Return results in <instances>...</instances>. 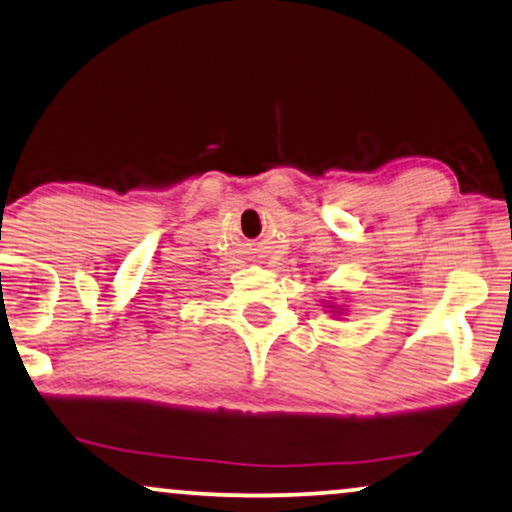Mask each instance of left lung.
<instances>
[{
  "mask_svg": "<svg viewBox=\"0 0 512 512\" xmlns=\"http://www.w3.org/2000/svg\"><path fill=\"white\" fill-rule=\"evenodd\" d=\"M325 309H330V313H342L344 311V309H339V306H335L332 302H327Z\"/></svg>",
  "mask_w": 512,
  "mask_h": 512,
  "instance_id": "obj_1",
  "label": "left lung"
}]
</instances>
